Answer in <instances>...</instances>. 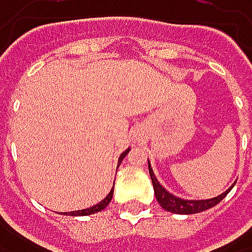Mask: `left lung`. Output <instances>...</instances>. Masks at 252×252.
Here are the masks:
<instances>
[{
    "mask_svg": "<svg viewBox=\"0 0 252 252\" xmlns=\"http://www.w3.org/2000/svg\"><path fill=\"white\" fill-rule=\"evenodd\" d=\"M149 173H150V179L153 183V189H155V195L158 203L160 204L162 209H165L167 212H173L177 213V215H192V213H200L203 210H207L213 206H217L222 198H225V195L231 191V186L230 189H227L224 194L215 197V198H210V200H182L174 197L173 194H170L168 191L163 189V186L159 185V182L156 180L153 170L150 168V163H149Z\"/></svg>",
    "mask_w": 252,
    "mask_h": 252,
    "instance_id": "obj_1",
    "label": "left lung"
}]
</instances>
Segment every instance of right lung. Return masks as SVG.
Returning <instances> with one entry per match:
<instances>
[{
  "mask_svg": "<svg viewBox=\"0 0 252 252\" xmlns=\"http://www.w3.org/2000/svg\"><path fill=\"white\" fill-rule=\"evenodd\" d=\"M129 153V149L126 150V152H123L122 155H120V158H119V163H122V160L125 159V156ZM112 192H114V189H111V192L99 203V204H94L93 207H89V209H84V210H75V212H69V215H72V217H85V215H92V213H97V212H100V210H103L108 204H109V201H111V198H112Z\"/></svg>",
  "mask_w": 252,
  "mask_h": 252,
  "instance_id": "obj_1",
  "label": "right lung"
}]
</instances>
